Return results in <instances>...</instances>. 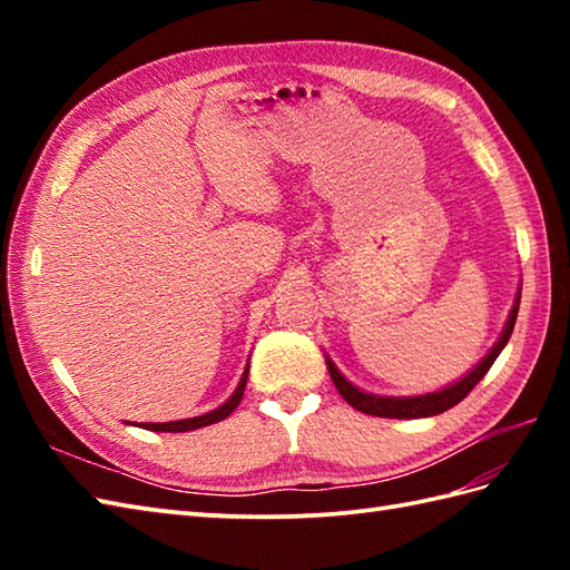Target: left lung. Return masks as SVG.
I'll return each mask as SVG.
<instances>
[{
  "mask_svg": "<svg viewBox=\"0 0 570 570\" xmlns=\"http://www.w3.org/2000/svg\"><path fill=\"white\" fill-rule=\"evenodd\" d=\"M519 298L522 294H517L514 306L510 311V318H507L504 331L500 335V341L492 345L490 353L482 357V362H478V367H472L463 380L445 386V390L439 392H431V394H419V396H377V394H370V392H362L353 382H347L341 370L333 365L331 357H325V365H328L331 372V380L335 384V390L341 392V396L350 406H355L362 414H370V416H382V419H426V416H435V414H443V411L453 409L458 402H463V399L472 392V386H475L482 377H485L488 370L492 367V362L498 360V355L504 350L507 341H510V335L514 331V321H517V313H519Z\"/></svg>",
  "mask_w": 570,
  "mask_h": 570,
  "instance_id": "1",
  "label": "left lung"
}]
</instances>
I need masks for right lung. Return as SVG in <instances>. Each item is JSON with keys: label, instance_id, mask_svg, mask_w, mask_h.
I'll use <instances>...</instances> for the list:
<instances>
[{"label": "right lung", "instance_id": "1", "mask_svg": "<svg viewBox=\"0 0 570 570\" xmlns=\"http://www.w3.org/2000/svg\"><path fill=\"white\" fill-rule=\"evenodd\" d=\"M247 374H249V367H245V374H242V380L237 384V390L233 392V396H229L223 406L208 411V414H200V416H193V419H180V421H168V423H139V426L147 429V431L184 433V431H196V429H203V426H210V423L223 421V419L233 414L237 404L242 402V394H245V386H247Z\"/></svg>", "mask_w": 570, "mask_h": 570}]
</instances>
